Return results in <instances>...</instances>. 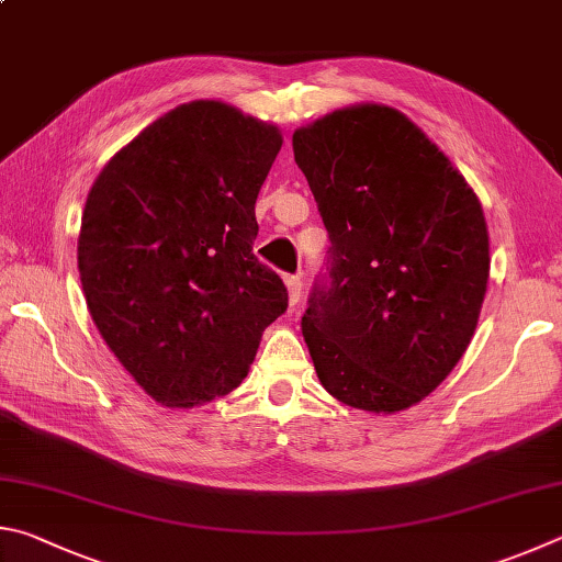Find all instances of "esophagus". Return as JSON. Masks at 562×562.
<instances>
[{"instance_id": "esophagus-1", "label": "esophagus", "mask_w": 562, "mask_h": 562, "mask_svg": "<svg viewBox=\"0 0 562 562\" xmlns=\"http://www.w3.org/2000/svg\"><path fill=\"white\" fill-rule=\"evenodd\" d=\"M283 283H286V289H289V303H291V306H299L301 291H303L301 276H286V279H283Z\"/></svg>"}]
</instances>
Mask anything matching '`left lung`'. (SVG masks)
<instances>
[{"label":"left lung","mask_w":562,"mask_h":562,"mask_svg":"<svg viewBox=\"0 0 562 562\" xmlns=\"http://www.w3.org/2000/svg\"><path fill=\"white\" fill-rule=\"evenodd\" d=\"M330 236L303 338L342 405L395 415L439 387L474 338L488 283L476 192L397 108H338L293 133Z\"/></svg>","instance_id":"left-lung-1"}]
</instances>
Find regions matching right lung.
<instances>
[{"mask_svg":"<svg viewBox=\"0 0 562 562\" xmlns=\"http://www.w3.org/2000/svg\"><path fill=\"white\" fill-rule=\"evenodd\" d=\"M281 131L222 101L172 108L121 147L88 192L78 273L105 346L147 395H229L289 306L254 256L256 196Z\"/></svg>","mask_w":562,"mask_h":562,"instance_id":"add662e5","label":"right lung"}]
</instances>
